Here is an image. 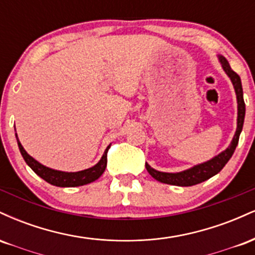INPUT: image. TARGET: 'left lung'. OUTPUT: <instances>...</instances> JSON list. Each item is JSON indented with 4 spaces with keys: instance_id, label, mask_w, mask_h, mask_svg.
<instances>
[{
    "instance_id": "obj_1",
    "label": "left lung",
    "mask_w": 255,
    "mask_h": 255,
    "mask_svg": "<svg viewBox=\"0 0 255 255\" xmlns=\"http://www.w3.org/2000/svg\"><path fill=\"white\" fill-rule=\"evenodd\" d=\"M218 60L222 64V68L225 72V74L229 77V79L233 83L234 90L236 93V99H238V127H236L235 135H234L233 140H231L230 145L222 151L221 153L211 158L207 162L201 163V164L194 165L192 168L187 169V170L180 171V172H163L158 171L156 169L151 168L150 165L146 163L145 166L147 169L148 174L151 175L154 180L159 181L162 183L172 184V186H181V187H189L194 186V184L201 183L204 181L209 180L210 177L215 176L218 174L222 169L224 168L225 164L229 162V159L233 156L234 151H235L236 146L239 144V137L242 131V127H244L245 122V114H246V105L244 101V90H242L241 79H240L239 74L231 69L229 62L227 58L222 55H218Z\"/></svg>"
}]
</instances>
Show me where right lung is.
<instances>
[{"instance_id": "add662e5", "label": "right lung", "mask_w": 255, "mask_h": 255, "mask_svg": "<svg viewBox=\"0 0 255 255\" xmlns=\"http://www.w3.org/2000/svg\"><path fill=\"white\" fill-rule=\"evenodd\" d=\"M16 141L17 146H19V150L21 156L24 157L26 164L33 170L39 177H42L44 181H46L48 183L52 184V186L56 187H78V186H84V184L91 183L93 181H96L97 178L102 176V174L105 171L107 168V153L108 150L110 148V145L108 146L107 150L104 151L103 156H102L101 160L96 165H93L92 168L85 169L81 171H75V172H68V171H61V170H55V169L48 168V166L40 164L38 160L34 159L33 157H31L27 152L25 151V148L22 147L21 142L17 139Z\"/></svg>"}]
</instances>
